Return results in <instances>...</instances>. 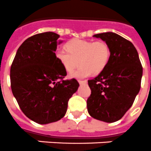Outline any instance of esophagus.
Returning <instances> with one entry per match:
<instances>
[{
	"label": "esophagus",
	"mask_w": 151,
	"mask_h": 151,
	"mask_svg": "<svg viewBox=\"0 0 151 151\" xmlns=\"http://www.w3.org/2000/svg\"><path fill=\"white\" fill-rule=\"evenodd\" d=\"M78 82L80 84H86L87 83V81H78Z\"/></svg>",
	"instance_id": "obj_1"
}]
</instances>
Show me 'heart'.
Segmentation results:
<instances>
[{
	"label": "heart",
	"instance_id": "obj_1",
	"mask_svg": "<svg viewBox=\"0 0 151 151\" xmlns=\"http://www.w3.org/2000/svg\"><path fill=\"white\" fill-rule=\"evenodd\" d=\"M66 50L58 49L55 56L68 73L81 64L79 69L70 74L76 78H84L93 72L97 74L103 71L111 58V48L104 40H84L74 39L66 44Z\"/></svg>",
	"mask_w": 151,
	"mask_h": 151
}]
</instances>
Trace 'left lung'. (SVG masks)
Returning <instances> with one entry per match:
<instances>
[{
    "label": "left lung",
    "instance_id": "8db88e82",
    "mask_svg": "<svg viewBox=\"0 0 151 151\" xmlns=\"http://www.w3.org/2000/svg\"><path fill=\"white\" fill-rule=\"evenodd\" d=\"M111 48V58L103 71L88 80L91 90L87 101L92 117L107 123L119 121L134 103L140 89L143 68L132 43L113 32L97 34Z\"/></svg>",
    "mask_w": 151,
    "mask_h": 151
}]
</instances>
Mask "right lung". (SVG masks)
<instances>
[{
	"label": "right lung",
	"instance_id": "right-lung-1",
	"mask_svg": "<svg viewBox=\"0 0 151 151\" xmlns=\"http://www.w3.org/2000/svg\"><path fill=\"white\" fill-rule=\"evenodd\" d=\"M59 37L50 31L31 36L19 47L11 67V91L19 107L40 124L64 117L79 87L74 78L63 80L67 71L55 56Z\"/></svg>",
	"mask_w": 151,
	"mask_h": 151
}]
</instances>
